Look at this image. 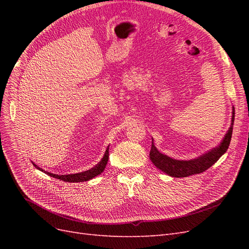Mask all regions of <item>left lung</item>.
<instances>
[{
	"label": "left lung",
	"instance_id": "1",
	"mask_svg": "<svg viewBox=\"0 0 249 249\" xmlns=\"http://www.w3.org/2000/svg\"><path fill=\"white\" fill-rule=\"evenodd\" d=\"M233 119H235V108L232 107L231 126L228 133L225 134L224 138L220 142V144L191 160H177L168 157L167 155L160 153L155 146L153 139L152 148H150L149 153L150 161L154 163V165L158 169H160L161 171L167 173L168 176L173 178H186L206 171L208 168H210L213 164H215L219 160V158L222 155H224L225 152L228 150L231 139Z\"/></svg>",
	"mask_w": 249,
	"mask_h": 249
}]
</instances>
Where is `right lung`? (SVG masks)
Listing matches in <instances>:
<instances>
[{"instance_id": "1", "label": "right lung", "mask_w": 249, "mask_h": 249, "mask_svg": "<svg viewBox=\"0 0 249 249\" xmlns=\"http://www.w3.org/2000/svg\"><path fill=\"white\" fill-rule=\"evenodd\" d=\"M108 159H109V146L107 147L106 152H105L104 157L102 158V160L99 163H97L94 167H92L91 169H89V170H86V171H82V172H78V173H71V175H55V173H52V172L43 170L39 166H37L35 163H33V162L32 163L37 169L44 172V173H47L48 176H50L52 178H58L60 180H64V182H69V183H80V182H87V180L91 179V178H95L96 176L101 175V173L105 170V168H106Z\"/></svg>"}]
</instances>
